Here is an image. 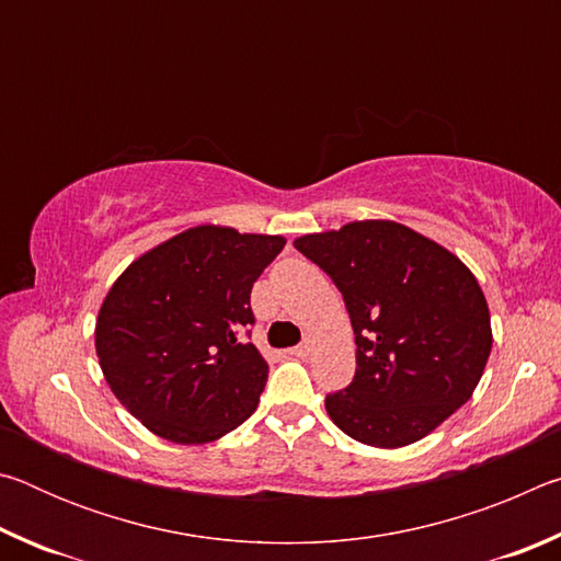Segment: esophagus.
Masks as SVG:
<instances>
[{"label":"esophagus","mask_w":561,"mask_h":561,"mask_svg":"<svg viewBox=\"0 0 561 561\" xmlns=\"http://www.w3.org/2000/svg\"><path fill=\"white\" fill-rule=\"evenodd\" d=\"M311 348H314V339H304L299 346L289 348V356H299V358H304V356H309V354H311Z\"/></svg>","instance_id":"1"}]
</instances>
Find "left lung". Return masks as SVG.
<instances>
[{
  "label": "left lung",
  "mask_w": 561,
  "mask_h": 561,
  "mask_svg": "<svg viewBox=\"0 0 561 561\" xmlns=\"http://www.w3.org/2000/svg\"><path fill=\"white\" fill-rule=\"evenodd\" d=\"M294 247L336 284L354 327L356 376L327 396L341 431L403 448L468 403L492 329L485 294L453 252L391 220L304 234Z\"/></svg>",
  "instance_id": "obj_1"
}]
</instances>
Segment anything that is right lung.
Segmentation results:
<instances>
[{"mask_svg":"<svg viewBox=\"0 0 561 561\" xmlns=\"http://www.w3.org/2000/svg\"><path fill=\"white\" fill-rule=\"evenodd\" d=\"M279 234L201 225L138 257L96 319L113 396L173 443L222 438L257 411L267 360L250 341L252 284L284 250Z\"/></svg>","mask_w":561,"mask_h":561,"instance_id":"right-lung-1","label":"right lung"}]
</instances>
